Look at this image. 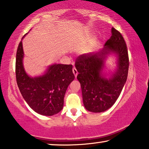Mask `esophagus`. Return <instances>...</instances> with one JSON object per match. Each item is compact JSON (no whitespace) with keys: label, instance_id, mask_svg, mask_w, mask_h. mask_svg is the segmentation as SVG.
<instances>
[{"label":"esophagus","instance_id":"esophagus-1","mask_svg":"<svg viewBox=\"0 0 149 149\" xmlns=\"http://www.w3.org/2000/svg\"><path fill=\"white\" fill-rule=\"evenodd\" d=\"M72 71H73V73H74V75H75V77H76L77 74H78V72H77V70H76V68H73Z\"/></svg>","mask_w":149,"mask_h":149}]
</instances>
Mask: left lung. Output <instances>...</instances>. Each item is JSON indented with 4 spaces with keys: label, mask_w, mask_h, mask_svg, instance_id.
Instances as JSON below:
<instances>
[{
    "label": "left lung",
    "mask_w": 149,
    "mask_h": 149,
    "mask_svg": "<svg viewBox=\"0 0 149 149\" xmlns=\"http://www.w3.org/2000/svg\"><path fill=\"white\" fill-rule=\"evenodd\" d=\"M112 36L99 53L80 55L76 58L77 79L81 84L83 102L87 110L105 111L114 104L127 81L129 65L128 50L122 34L112 28ZM114 52L118 56V72L107 80L102 75L105 56Z\"/></svg>",
    "instance_id": "obj_1"
}]
</instances>
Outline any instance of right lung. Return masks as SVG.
Returning <instances> with one entry per match:
<instances>
[{
	"label": "right lung",
	"mask_w": 149,
	"mask_h": 149,
	"mask_svg": "<svg viewBox=\"0 0 149 149\" xmlns=\"http://www.w3.org/2000/svg\"><path fill=\"white\" fill-rule=\"evenodd\" d=\"M23 56L20 41L16 52L15 72L16 83L23 98L39 114L46 116L57 114L63 107L66 89L75 78L72 65L54 64L44 75L32 78L24 70Z\"/></svg>",
	"instance_id": "right-lung-1"
}]
</instances>
